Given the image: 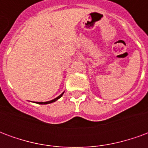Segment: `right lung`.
Here are the masks:
<instances>
[{
    "instance_id": "obj_1",
    "label": "right lung",
    "mask_w": 148,
    "mask_h": 148,
    "mask_svg": "<svg viewBox=\"0 0 148 148\" xmlns=\"http://www.w3.org/2000/svg\"><path fill=\"white\" fill-rule=\"evenodd\" d=\"M63 93H64V92L62 93H61L60 95L58 97H57L56 98H55V99H53L51 100V101H45V102H36L37 104H39V105H47V104H51V103H53V102H55V101H56L57 100H58L60 97H61L62 95H63Z\"/></svg>"
}]
</instances>
